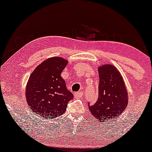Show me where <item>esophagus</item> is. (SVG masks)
Segmentation results:
<instances>
[{"instance_id": "34e87169", "label": "esophagus", "mask_w": 152, "mask_h": 152, "mask_svg": "<svg viewBox=\"0 0 152 152\" xmlns=\"http://www.w3.org/2000/svg\"><path fill=\"white\" fill-rule=\"evenodd\" d=\"M82 96H83V93H82L81 91L77 92V93H76L74 94V97L76 99H80V98H81Z\"/></svg>"}]
</instances>
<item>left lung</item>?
<instances>
[{
	"label": "left lung",
	"instance_id": "obj_1",
	"mask_svg": "<svg viewBox=\"0 0 152 152\" xmlns=\"http://www.w3.org/2000/svg\"><path fill=\"white\" fill-rule=\"evenodd\" d=\"M99 97L95 104L88 103L90 112L99 122L117 118L128 104V93L121 74L115 66L106 64L98 68Z\"/></svg>",
	"mask_w": 152,
	"mask_h": 152
}]
</instances>
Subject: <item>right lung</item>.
Listing matches in <instances>:
<instances>
[{
  "instance_id": "obj_1",
  "label": "right lung",
  "mask_w": 152,
  "mask_h": 152,
  "mask_svg": "<svg viewBox=\"0 0 152 152\" xmlns=\"http://www.w3.org/2000/svg\"><path fill=\"white\" fill-rule=\"evenodd\" d=\"M68 61L60 57L46 59L29 77L26 98L30 109L42 118H54L64 114L74 95L67 89L61 74Z\"/></svg>"
}]
</instances>
